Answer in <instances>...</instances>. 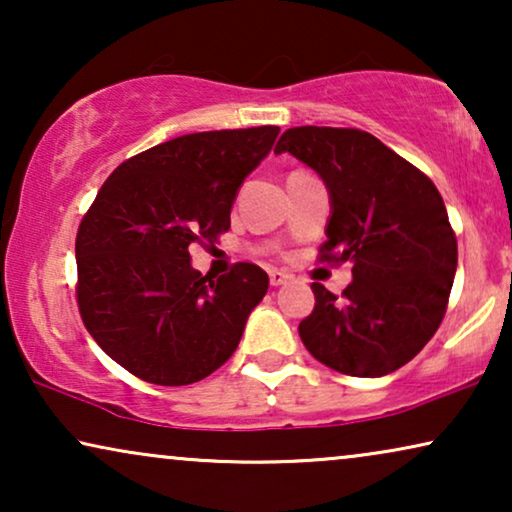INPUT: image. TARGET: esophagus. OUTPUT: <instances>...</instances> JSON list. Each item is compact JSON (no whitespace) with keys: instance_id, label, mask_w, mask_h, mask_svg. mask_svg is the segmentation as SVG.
Returning <instances> with one entry per match:
<instances>
[{"instance_id":"1","label":"esophagus","mask_w":512,"mask_h":512,"mask_svg":"<svg viewBox=\"0 0 512 512\" xmlns=\"http://www.w3.org/2000/svg\"><path fill=\"white\" fill-rule=\"evenodd\" d=\"M291 279V275L289 272H284V270H270V284L272 286H282V284H286Z\"/></svg>"}]
</instances>
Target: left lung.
Wrapping results in <instances>:
<instances>
[{"label":"left lung","mask_w":512,"mask_h":512,"mask_svg":"<svg viewBox=\"0 0 512 512\" xmlns=\"http://www.w3.org/2000/svg\"><path fill=\"white\" fill-rule=\"evenodd\" d=\"M289 151L324 179L331 221L319 263H352L338 298L312 284L314 310L298 333L314 359L352 377L405 366L438 331L457 272V235L422 170L356 128H289Z\"/></svg>","instance_id":"1"}]
</instances>
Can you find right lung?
I'll return each instance as SVG.
<instances>
[{"mask_svg": "<svg viewBox=\"0 0 512 512\" xmlns=\"http://www.w3.org/2000/svg\"><path fill=\"white\" fill-rule=\"evenodd\" d=\"M277 125L193 132L146 149L104 181L76 233V303L93 340L139 380L184 387L240 345L270 279L235 263L212 279L191 244L219 242L244 177L268 156Z\"/></svg>", "mask_w": 512, "mask_h": 512, "instance_id": "right-lung-1", "label": "right lung"}]
</instances>
